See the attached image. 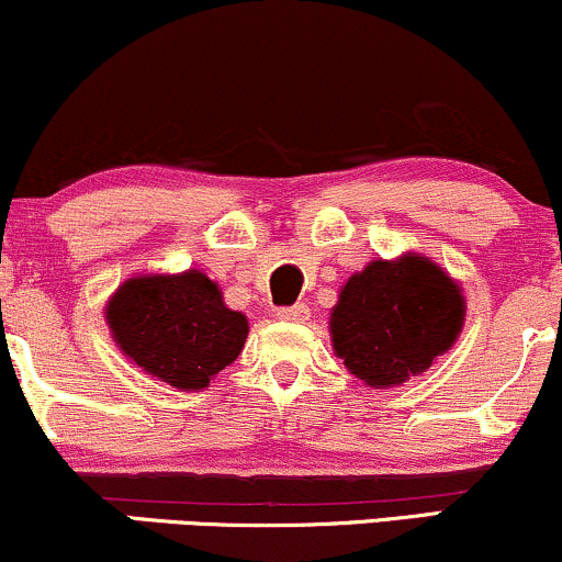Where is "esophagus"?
Returning <instances> with one entry per match:
<instances>
[{
    "label": "esophagus",
    "instance_id": "1",
    "mask_svg": "<svg viewBox=\"0 0 562 562\" xmlns=\"http://www.w3.org/2000/svg\"><path fill=\"white\" fill-rule=\"evenodd\" d=\"M277 317L285 322H303L308 317V306L306 303H293V306H282L277 308Z\"/></svg>",
    "mask_w": 562,
    "mask_h": 562
}]
</instances>
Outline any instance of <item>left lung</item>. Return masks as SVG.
<instances>
[{
	"label": "left lung",
	"instance_id": "left-lung-1",
	"mask_svg": "<svg viewBox=\"0 0 562 562\" xmlns=\"http://www.w3.org/2000/svg\"><path fill=\"white\" fill-rule=\"evenodd\" d=\"M462 303L457 282L423 256L372 261L340 290L333 348L367 385H398L449 351L465 317Z\"/></svg>",
	"mask_w": 562,
	"mask_h": 562
}]
</instances>
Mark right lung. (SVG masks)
Returning a JSON list of instances; mask_svg holds the SVG:
<instances>
[{
    "label": "right lung",
    "mask_w": 562,
    "mask_h": 562,
    "mask_svg": "<svg viewBox=\"0 0 562 562\" xmlns=\"http://www.w3.org/2000/svg\"><path fill=\"white\" fill-rule=\"evenodd\" d=\"M115 344L142 370L182 391L205 389L235 362L248 319L224 306L203 272L134 277L108 303Z\"/></svg>",
    "instance_id": "right-lung-1"
}]
</instances>
